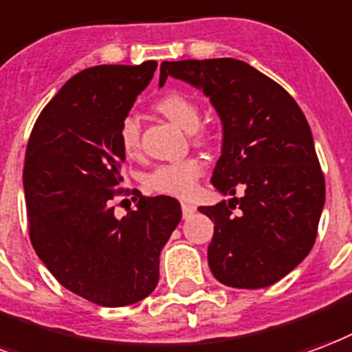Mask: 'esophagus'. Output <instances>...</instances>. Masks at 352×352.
Here are the masks:
<instances>
[{"label":"esophagus","instance_id":"obj_1","mask_svg":"<svg viewBox=\"0 0 352 352\" xmlns=\"http://www.w3.org/2000/svg\"><path fill=\"white\" fill-rule=\"evenodd\" d=\"M181 207H183V216H184V218H188V216H192V214H194V212H196V207H194L192 203H183Z\"/></svg>","mask_w":352,"mask_h":352}]
</instances>
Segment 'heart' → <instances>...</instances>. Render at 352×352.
<instances>
[{
    "label": "heart",
    "mask_w": 352,
    "mask_h": 352,
    "mask_svg": "<svg viewBox=\"0 0 352 352\" xmlns=\"http://www.w3.org/2000/svg\"><path fill=\"white\" fill-rule=\"evenodd\" d=\"M156 110L184 132H192L196 140H203V134L197 130L199 108L186 95L179 91H169L156 100ZM119 143L129 156L136 155L140 149V123L134 116H126L119 124ZM203 169L205 164L199 158H184L179 162L160 164L145 177V184L147 188L158 194L188 197L194 194L197 179L203 175Z\"/></svg>",
    "instance_id": "obj_1"
}]
</instances>
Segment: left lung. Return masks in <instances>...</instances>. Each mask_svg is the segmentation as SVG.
Instances as JSON below:
<instances>
[{"mask_svg":"<svg viewBox=\"0 0 352 352\" xmlns=\"http://www.w3.org/2000/svg\"><path fill=\"white\" fill-rule=\"evenodd\" d=\"M168 76L203 91L220 117L212 186L222 196L244 190L241 199L199 207L214 222L210 272L228 287H269L308 256L324 207L308 121L282 85L239 59L164 61L160 87Z\"/></svg>","mask_w":352,"mask_h":352,"instance_id":"8db88e82","label":"left lung"}]
</instances>
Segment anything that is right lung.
I'll return each mask as SVG.
<instances>
[{"label": "right lung", "instance_id": "add662e5", "mask_svg": "<svg viewBox=\"0 0 352 352\" xmlns=\"http://www.w3.org/2000/svg\"><path fill=\"white\" fill-rule=\"evenodd\" d=\"M156 61L91 67L65 83L33 126L23 160L30 239L74 295L106 308L143 300L158 283L160 252L181 222L175 197L134 194L113 214L124 151L119 124L149 85Z\"/></svg>", "mask_w": 352, "mask_h": 352}]
</instances>
